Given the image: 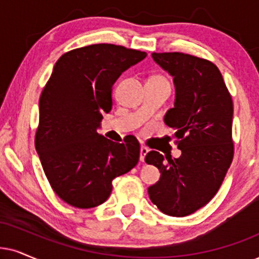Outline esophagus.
I'll return each mask as SVG.
<instances>
[{
	"mask_svg": "<svg viewBox=\"0 0 259 259\" xmlns=\"http://www.w3.org/2000/svg\"><path fill=\"white\" fill-rule=\"evenodd\" d=\"M148 152H149V149L147 148V147H145V146H142L141 147V149H140V160L141 161H145V158H146V155L147 154H148Z\"/></svg>",
	"mask_w": 259,
	"mask_h": 259,
	"instance_id": "34e87169",
	"label": "esophagus"
}]
</instances>
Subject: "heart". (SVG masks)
Returning a JSON list of instances; mask_svg holds the SVG:
<instances>
[{
	"instance_id": "b5f03b06",
	"label": "heart",
	"mask_w": 259,
	"mask_h": 259,
	"mask_svg": "<svg viewBox=\"0 0 259 259\" xmlns=\"http://www.w3.org/2000/svg\"><path fill=\"white\" fill-rule=\"evenodd\" d=\"M147 82H155V83H169L168 81H167V78H166V77H163L162 75H158V74H155V75H152V76H150V77L148 78V81H147Z\"/></svg>"
}]
</instances>
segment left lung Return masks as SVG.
<instances>
[{"label": "left lung", "mask_w": 259, "mask_h": 259, "mask_svg": "<svg viewBox=\"0 0 259 259\" xmlns=\"http://www.w3.org/2000/svg\"><path fill=\"white\" fill-rule=\"evenodd\" d=\"M153 60L173 76L175 107L165 123L176 130L178 159L152 150L145 161L159 168L149 198L163 214L183 218L217 195L234 155L233 101L212 62L183 52H153Z\"/></svg>", "instance_id": "8db88e82"}]
</instances>
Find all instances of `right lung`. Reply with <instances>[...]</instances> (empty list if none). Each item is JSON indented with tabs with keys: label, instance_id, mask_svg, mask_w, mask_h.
<instances>
[{
	"label": "right lung",
	"instance_id": "1",
	"mask_svg": "<svg viewBox=\"0 0 259 259\" xmlns=\"http://www.w3.org/2000/svg\"><path fill=\"white\" fill-rule=\"evenodd\" d=\"M146 56L114 44L74 49L56 62L41 92L35 149L55 194L75 208L105 202L113 179L139 162L135 136L112 142L97 129L112 109L113 83Z\"/></svg>",
	"mask_w": 259,
	"mask_h": 259
}]
</instances>
